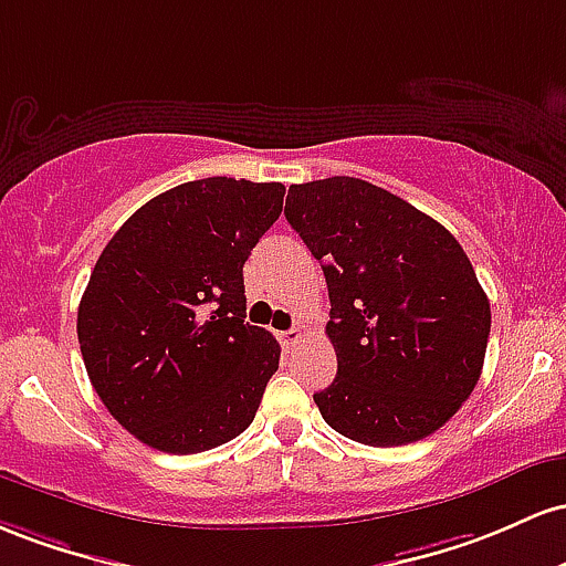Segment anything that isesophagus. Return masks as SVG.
<instances>
[{"mask_svg": "<svg viewBox=\"0 0 566 566\" xmlns=\"http://www.w3.org/2000/svg\"><path fill=\"white\" fill-rule=\"evenodd\" d=\"M277 339H281V345L289 350V347H294L296 342L302 339V328H289V332H281L277 334Z\"/></svg>", "mask_w": 566, "mask_h": 566, "instance_id": "34e87169", "label": "esophagus"}]
</instances>
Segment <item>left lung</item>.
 Here are the masks:
<instances>
[{
	"mask_svg": "<svg viewBox=\"0 0 566 566\" xmlns=\"http://www.w3.org/2000/svg\"><path fill=\"white\" fill-rule=\"evenodd\" d=\"M285 219L326 275L336 377L315 403L336 433L403 447L436 433L484 366L489 300L447 227L364 179L291 184Z\"/></svg>",
	"mask_w": 566,
	"mask_h": 566,
	"instance_id": "left-lung-1",
	"label": "left lung"
}]
</instances>
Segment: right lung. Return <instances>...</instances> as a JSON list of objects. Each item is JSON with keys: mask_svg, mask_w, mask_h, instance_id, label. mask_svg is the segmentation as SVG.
Masks as SVG:
<instances>
[{"mask_svg": "<svg viewBox=\"0 0 566 566\" xmlns=\"http://www.w3.org/2000/svg\"><path fill=\"white\" fill-rule=\"evenodd\" d=\"M283 195V184L227 176L179 184L101 251L77 310L82 360L109 415L146 447L198 454L256 417L281 345L243 321V264Z\"/></svg>", "mask_w": 566, "mask_h": 566, "instance_id": "obj_1", "label": "right lung"}]
</instances>
